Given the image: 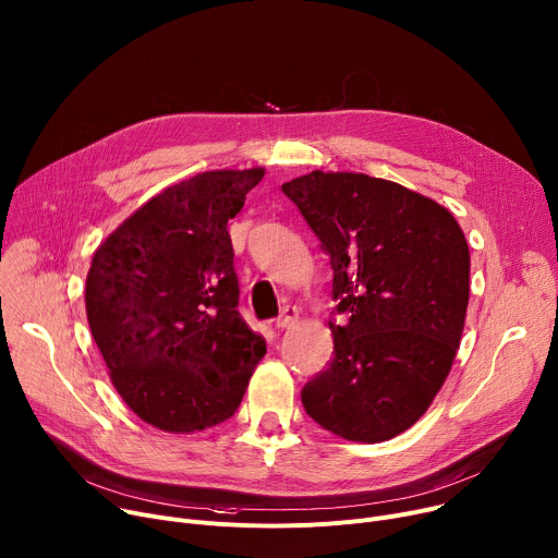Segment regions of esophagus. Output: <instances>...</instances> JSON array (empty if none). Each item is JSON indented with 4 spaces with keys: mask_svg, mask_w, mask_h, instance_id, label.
<instances>
[{
    "mask_svg": "<svg viewBox=\"0 0 558 558\" xmlns=\"http://www.w3.org/2000/svg\"><path fill=\"white\" fill-rule=\"evenodd\" d=\"M295 320H298V310L295 307H284L280 312V316L276 318V327L278 329H289V327L295 325Z\"/></svg>",
    "mask_w": 558,
    "mask_h": 558,
    "instance_id": "34e87169",
    "label": "esophagus"
}]
</instances>
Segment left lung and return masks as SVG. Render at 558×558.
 I'll use <instances>...</instances> for the list:
<instances>
[{"instance_id":"obj_1","label":"left lung","mask_w":558,"mask_h":558,"mask_svg":"<svg viewBox=\"0 0 558 558\" xmlns=\"http://www.w3.org/2000/svg\"><path fill=\"white\" fill-rule=\"evenodd\" d=\"M333 269V359L302 389L327 432L383 442L410 429L440 391L470 302V248L436 199L391 180L312 171L282 184Z\"/></svg>"}]
</instances>
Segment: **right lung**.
<instances>
[{
	"instance_id": "add662e5",
	"label": "right lung",
	"mask_w": 558,
	"mask_h": 558,
	"mask_svg": "<svg viewBox=\"0 0 558 558\" xmlns=\"http://www.w3.org/2000/svg\"><path fill=\"white\" fill-rule=\"evenodd\" d=\"M265 169L205 171L154 195L97 246L86 318L131 412L169 434L231 418L267 342L238 314L227 222Z\"/></svg>"
}]
</instances>
